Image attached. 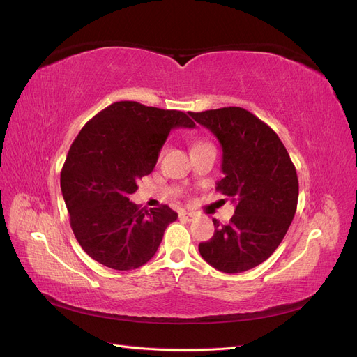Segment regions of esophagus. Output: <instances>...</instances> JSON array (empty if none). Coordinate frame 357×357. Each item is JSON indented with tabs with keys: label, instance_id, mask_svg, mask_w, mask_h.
I'll return each instance as SVG.
<instances>
[{
	"label": "esophagus",
	"instance_id": "1",
	"mask_svg": "<svg viewBox=\"0 0 357 357\" xmlns=\"http://www.w3.org/2000/svg\"><path fill=\"white\" fill-rule=\"evenodd\" d=\"M195 213H192V211H180V218L181 219H186V220H193L195 219Z\"/></svg>",
	"mask_w": 357,
	"mask_h": 357
}]
</instances>
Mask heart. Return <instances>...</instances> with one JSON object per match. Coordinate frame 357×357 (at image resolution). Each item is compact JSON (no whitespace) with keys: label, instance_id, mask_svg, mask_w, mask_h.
<instances>
[{"label":"heart","instance_id":"b5f03b06","mask_svg":"<svg viewBox=\"0 0 357 357\" xmlns=\"http://www.w3.org/2000/svg\"><path fill=\"white\" fill-rule=\"evenodd\" d=\"M197 146H198V144H197Z\"/></svg>","mask_w":357,"mask_h":357}]
</instances>
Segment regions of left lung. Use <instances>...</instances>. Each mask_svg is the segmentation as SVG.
<instances>
[{
    "label": "left lung",
    "instance_id": "1",
    "mask_svg": "<svg viewBox=\"0 0 357 357\" xmlns=\"http://www.w3.org/2000/svg\"><path fill=\"white\" fill-rule=\"evenodd\" d=\"M189 114L219 139L223 178L215 189L235 202L228 225L213 219L214 235L199 253L222 273L247 271L275 252L295 218V165L273 129L241 107Z\"/></svg>",
    "mask_w": 357,
    "mask_h": 357
}]
</instances>
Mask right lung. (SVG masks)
Here are the masks:
<instances>
[{
    "label": "right lung",
    "instance_id": "right-lung-1",
    "mask_svg": "<svg viewBox=\"0 0 357 357\" xmlns=\"http://www.w3.org/2000/svg\"><path fill=\"white\" fill-rule=\"evenodd\" d=\"M174 128H195L183 112L114 102L86 123L61 171V190L75 240L93 261L117 271L147 264L167 226L168 205L139 210L129 201L137 181L153 171Z\"/></svg>",
    "mask_w": 357,
    "mask_h": 357
}]
</instances>
